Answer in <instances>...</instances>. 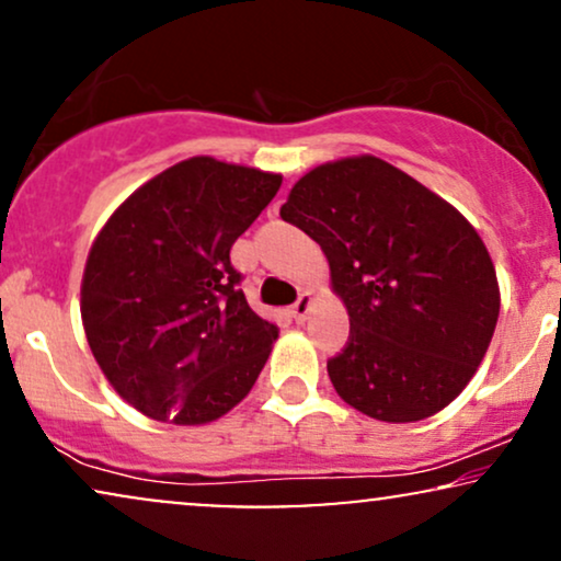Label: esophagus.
<instances>
[{"instance_id":"esophagus-1","label":"esophagus","mask_w":561,"mask_h":561,"mask_svg":"<svg viewBox=\"0 0 561 561\" xmlns=\"http://www.w3.org/2000/svg\"><path fill=\"white\" fill-rule=\"evenodd\" d=\"M309 309H312V296L304 291V294H299V299H296V304L291 307V312H294L296 320L304 322V320H307Z\"/></svg>"}]
</instances>
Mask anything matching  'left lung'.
Returning a JSON list of instances; mask_svg holds the SVG:
<instances>
[{
	"label": "left lung",
	"mask_w": 561,
	"mask_h": 561,
	"mask_svg": "<svg viewBox=\"0 0 561 561\" xmlns=\"http://www.w3.org/2000/svg\"><path fill=\"white\" fill-rule=\"evenodd\" d=\"M280 218L322 247L351 335L328 362L335 392L377 421L434 416L492 343L500 286L476 228L375 156L317 165Z\"/></svg>",
	"instance_id": "1"
}]
</instances>
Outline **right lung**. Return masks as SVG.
Segmentation results:
<instances>
[{"label":"right lung","mask_w":561,"mask_h":561,"mask_svg":"<svg viewBox=\"0 0 561 561\" xmlns=\"http://www.w3.org/2000/svg\"><path fill=\"white\" fill-rule=\"evenodd\" d=\"M280 174L190 158L108 218L82 275V324L108 382L156 421L195 426L257 382L278 324L247 304L231 247Z\"/></svg>","instance_id":"obj_1"}]
</instances>
